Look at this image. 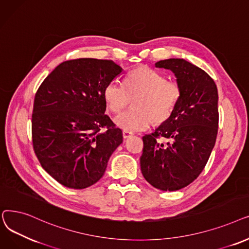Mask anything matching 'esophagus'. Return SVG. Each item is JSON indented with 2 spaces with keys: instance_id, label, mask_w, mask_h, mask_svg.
Segmentation results:
<instances>
[{
  "instance_id": "34e87169",
  "label": "esophagus",
  "mask_w": 249,
  "mask_h": 249,
  "mask_svg": "<svg viewBox=\"0 0 249 249\" xmlns=\"http://www.w3.org/2000/svg\"><path fill=\"white\" fill-rule=\"evenodd\" d=\"M132 136H133L132 133H128V132H125V131L123 132V137H124V140H126V139H128V138H131Z\"/></svg>"
}]
</instances>
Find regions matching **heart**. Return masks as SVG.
Listing matches in <instances>:
<instances>
[{
	"label": "heart",
	"mask_w": 249,
	"mask_h": 249,
	"mask_svg": "<svg viewBox=\"0 0 249 249\" xmlns=\"http://www.w3.org/2000/svg\"><path fill=\"white\" fill-rule=\"evenodd\" d=\"M181 95L175 82L167 81L163 74L148 67H139L129 72L124 84L112 81L105 87L103 96L107 107L120 112L133 102V109L114 117L116 126L128 133L147 129L154 122L157 124L171 116Z\"/></svg>",
	"instance_id": "b5f03b06"
}]
</instances>
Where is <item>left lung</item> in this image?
<instances>
[{
    "instance_id": "obj_1",
    "label": "left lung",
    "mask_w": 249,
    "mask_h": 249,
    "mask_svg": "<svg viewBox=\"0 0 249 249\" xmlns=\"http://www.w3.org/2000/svg\"><path fill=\"white\" fill-rule=\"evenodd\" d=\"M156 68L170 70L181 90L168 120L143 137L142 174L161 191H178L205 168L216 143L219 124L218 90L204 70L183 58H167ZM159 137L169 140L160 143Z\"/></svg>"
}]
</instances>
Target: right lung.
Returning <instances> with one entry per match:
<instances>
[{
	"label": "right lung",
	"mask_w": 249,
	"mask_h": 249,
	"mask_svg": "<svg viewBox=\"0 0 249 249\" xmlns=\"http://www.w3.org/2000/svg\"><path fill=\"white\" fill-rule=\"evenodd\" d=\"M123 72L113 61L78 58L58 65L34 98L32 142L42 168L82 189L103 176L123 132L105 114V87ZM105 127L103 131L101 128Z\"/></svg>",
	"instance_id": "obj_1"
}]
</instances>
